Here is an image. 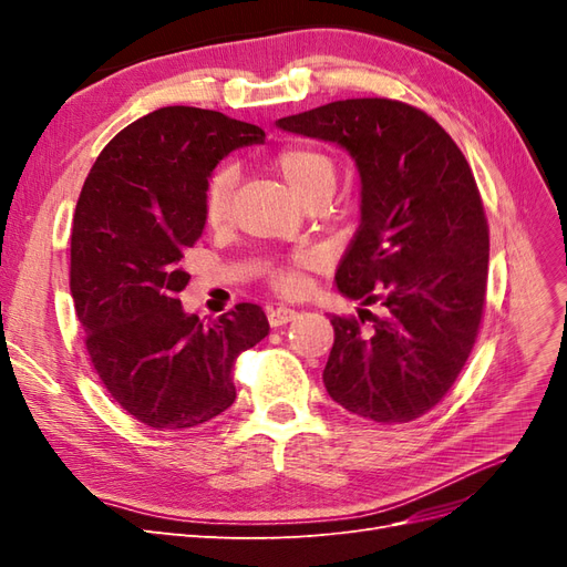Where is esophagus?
I'll use <instances>...</instances> for the list:
<instances>
[{
  "instance_id": "obj_1",
  "label": "esophagus",
  "mask_w": 567,
  "mask_h": 567,
  "mask_svg": "<svg viewBox=\"0 0 567 567\" xmlns=\"http://www.w3.org/2000/svg\"><path fill=\"white\" fill-rule=\"evenodd\" d=\"M296 315H298L296 310H290V307H284V305L269 307V310H267V319H269L271 326H284L288 321H293Z\"/></svg>"
}]
</instances>
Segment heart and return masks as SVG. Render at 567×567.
Masks as SVG:
<instances>
[{
	"label": "heart",
	"instance_id": "1",
	"mask_svg": "<svg viewBox=\"0 0 567 567\" xmlns=\"http://www.w3.org/2000/svg\"><path fill=\"white\" fill-rule=\"evenodd\" d=\"M274 169L281 175L288 192L305 205L326 203L333 194L338 182V165L329 151L312 144L284 146L271 161ZM236 184V169L225 165L213 173L205 184L203 213L210 227H221L231 215V194ZM315 262L310 255H296L290 265L277 267L269 274L271 286L284 296H298L305 288V271Z\"/></svg>",
	"mask_w": 567,
	"mask_h": 567
}]
</instances>
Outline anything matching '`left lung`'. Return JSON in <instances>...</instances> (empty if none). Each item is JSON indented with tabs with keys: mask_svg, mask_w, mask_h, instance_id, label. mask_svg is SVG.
Listing matches in <instances>:
<instances>
[{
	"mask_svg": "<svg viewBox=\"0 0 567 567\" xmlns=\"http://www.w3.org/2000/svg\"><path fill=\"white\" fill-rule=\"evenodd\" d=\"M277 125L348 148L362 179L336 284L383 312L331 319L323 385L357 416L414 421L458 379L485 310L489 229L471 165L431 115L392 99L333 101Z\"/></svg>",
	"mask_w": 567,
	"mask_h": 567,
	"instance_id": "obj_1",
	"label": "left lung"
}]
</instances>
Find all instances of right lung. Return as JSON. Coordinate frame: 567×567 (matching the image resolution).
Instances as JSON below:
<instances>
[{"mask_svg": "<svg viewBox=\"0 0 567 567\" xmlns=\"http://www.w3.org/2000/svg\"><path fill=\"white\" fill-rule=\"evenodd\" d=\"M265 132L219 111L165 106L99 153L73 217L71 293L92 367L111 398L153 431H184L236 400L234 364L269 333L260 305L203 323L179 290L205 227L215 165Z\"/></svg>", "mask_w": 567, "mask_h": 567, "instance_id": "add662e5", "label": "right lung"}]
</instances>
